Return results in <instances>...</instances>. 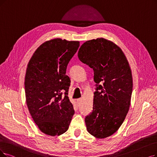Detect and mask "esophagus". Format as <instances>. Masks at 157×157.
Returning <instances> with one entry per match:
<instances>
[{
  "mask_svg": "<svg viewBox=\"0 0 157 157\" xmlns=\"http://www.w3.org/2000/svg\"><path fill=\"white\" fill-rule=\"evenodd\" d=\"M82 98H78V99L77 100V102H78V104H80L81 102H82Z\"/></svg>",
  "mask_w": 157,
  "mask_h": 157,
  "instance_id": "esophagus-1",
  "label": "esophagus"
}]
</instances>
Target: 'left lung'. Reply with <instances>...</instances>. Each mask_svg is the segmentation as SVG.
Listing matches in <instances>:
<instances>
[{
    "mask_svg": "<svg viewBox=\"0 0 157 157\" xmlns=\"http://www.w3.org/2000/svg\"><path fill=\"white\" fill-rule=\"evenodd\" d=\"M78 57L93 68L96 83L93 110L85 118L87 130L104 139L121 127L129 111L133 90L131 69L122 49L103 38L84 42Z\"/></svg>",
    "mask_w": 157,
    "mask_h": 157,
    "instance_id": "8db88e82",
    "label": "left lung"
}]
</instances>
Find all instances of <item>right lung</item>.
<instances>
[{
	"mask_svg": "<svg viewBox=\"0 0 157 157\" xmlns=\"http://www.w3.org/2000/svg\"><path fill=\"white\" fill-rule=\"evenodd\" d=\"M78 41L55 39L36 49L28 64L25 93L30 115L42 133L59 136L68 129L75 113L67 97L70 79L66 75Z\"/></svg>",
	"mask_w": 157,
	"mask_h": 157,
	"instance_id": "right-lung-1",
	"label": "right lung"
}]
</instances>
